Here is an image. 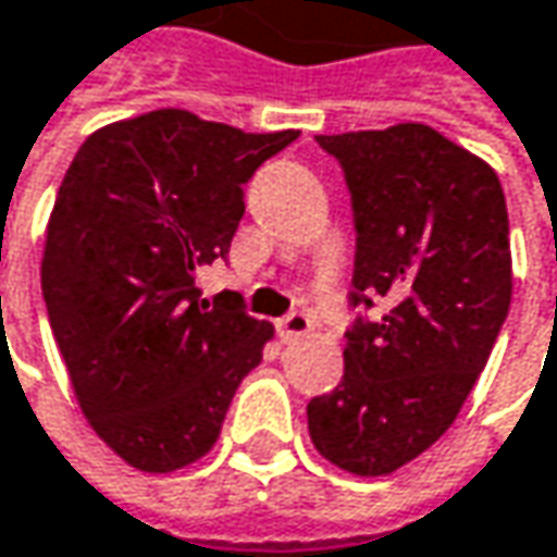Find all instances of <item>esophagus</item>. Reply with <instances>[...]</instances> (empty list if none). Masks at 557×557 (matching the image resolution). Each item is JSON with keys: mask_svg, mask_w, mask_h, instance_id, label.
Masks as SVG:
<instances>
[{"mask_svg": "<svg viewBox=\"0 0 557 557\" xmlns=\"http://www.w3.org/2000/svg\"><path fill=\"white\" fill-rule=\"evenodd\" d=\"M311 331V318L309 314H302V311H293V314H286V318H280L277 321V334L283 344H289V341H296V337H302V334H309Z\"/></svg>", "mask_w": 557, "mask_h": 557, "instance_id": "1", "label": "esophagus"}]
</instances>
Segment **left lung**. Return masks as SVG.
Masks as SVG:
<instances>
[{"label":"left lung","instance_id":"8db88e82","mask_svg":"<svg viewBox=\"0 0 557 557\" xmlns=\"http://www.w3.org/2000/svg\"><path fill=\"white\" fill-rule=\"evenodd\" d=\"M344 170L352 306L344 381L309 400L321 457L387 475L442 438L470 397L510 309V226L502 182L442 132L404 122L314 138Z\"/></svg>","mask_w":557,"mask_h":557}]
</instances>
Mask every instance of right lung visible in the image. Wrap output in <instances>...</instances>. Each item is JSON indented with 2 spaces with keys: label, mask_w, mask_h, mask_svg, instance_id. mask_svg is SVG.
Wrapping results in <instances>:
<instances>
[{
  "label": "right lung",
  "mask_w": 557,
  "mask_h": 557,
  "mask_svg": "<svg viewBox=\"0 0 557 557\" xmlns=\"http://www.w3.org/2000/svg\"><path fill=\"white\" fill-rule=\"evenodd\" d=\"M296 138L153 110L94 132L59 185L40 264L52 337L87 422L135 470L205 457L274 337L239 293L201 299L198 271L230 255L243 185Z\"/></svg>",
  "instance_id": "1"
}]
</instances>
